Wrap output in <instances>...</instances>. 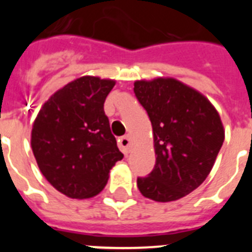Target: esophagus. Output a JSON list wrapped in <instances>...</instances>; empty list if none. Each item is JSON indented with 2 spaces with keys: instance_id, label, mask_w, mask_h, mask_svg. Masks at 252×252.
<instances>
[{
  "instance_id": "obj_1",
  "label": "esophagus",
  "mask_w": 252,
  "mask_h": 252,
  "mask_svg": "<svg viewBox=\"0 0 252 252\" xmlns=\"http://www.w3.org/2000/svg\"><path fill=\"white\" fill-rule=\"evenodd\" d=\"M119 146L120 149H121L122 153L127 155V154L131 151V149H132V140H131V137L128 136V135L122 136L121 139L119 140Z\"/></svg>"
}]
</instances>
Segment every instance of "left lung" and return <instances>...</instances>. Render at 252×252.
<instances>
[{
    "instance_id": "left-lung-1",
    "label": "left lung",
    "mask_w": 252,
    "mask_h": 252,
    "mask_svg": "<svg viewBox=\"0 0 252 252\" xmlns=\"http://www.w3.org/2000/svg\"><path fill=\"white\" fill-rule=\"evenodd\" d=\"M148 111L157 161L149 177L137 178L144 197L173 202L203 183L224 140L220 113L206 95L171 77L133 83Z\"/></svg>"
}]
</instances>
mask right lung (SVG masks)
Returning a JSON list of instances; mask_svg holds the SVG:
<instances>
[{
  "mask_svg": "<svg viewBox=\"0 0 252 252\" xmlns=\"http://www.w3.org/2000/svg\"><path fill=\"white\" fill-rule=\"evenodd\" d=\"M115 79L83 75L49 97L31 130V149L41 174L73 199L102 192L124 154L111 133L103 103Z\"/></svg>",
  "mask_w": 252,
  "mask_h": 252,
  "instance_id": "1",
  "label": "right lung"
}]
</instances>
